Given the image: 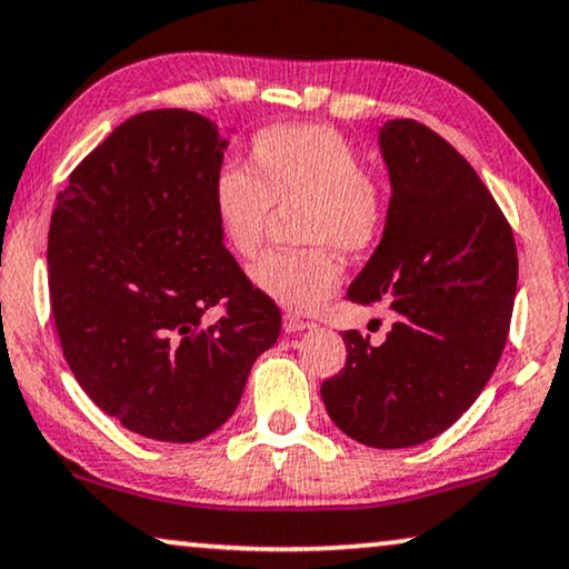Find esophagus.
<instances>
[{"label": "esophagus", "mask_w": 569, "mask_h": 569, "mask_svg": "<svg viewBox=\"0 0 569 569\" xmlns=\"http://www.w3.org/2000/svg\"><path fill=\"white\" fill-rule=\"evenodd\" d=\"M305 328H310V322L297 318V315H284V333H302Z\"/></svg>", "instance_id": "1"}]
</instances>
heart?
<instances>
[{
    "instance_id": "obj_1",
    "label": "heart",
    "mask_w": 569,
    "mask_h": 569,
    "mask_svg": "<svg viewBox=\"0 0 569 569\" xmlns=\"http://www.w3.org/2000/svg\"><path fill=\"white\" fill-rule=\"evenodd\" d=\"M249 168L223 162L211 180L218 233L236 257H254L272 208L290 213L302 251H274L249 269L251 284L292 312H315L338 290L343 257H363L387 226V198L356 147L326 124L272 127L251 139Z\"/></svg>"
}]
</instances>
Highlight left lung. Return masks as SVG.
Masks as SVG:
<instances>
[{"instance_id": "8db88e82", "label": "left lung", "mask_w": 569, "mask_h": 569, "mask_svg": "<svg viewBox=\"0 0 569 569\" xmlns=\"http://www.w3.org/2000/svg\"><path fill=\"white\" fill-rule=\"evenodd\" d=\"M391 200L381 241L348 300L387 305L381 346L346 330V366L322 381L333 422L379 450L458 422L496 371L517 297L511 226L456 147L415 119L379 127Z\"/></svg>"}]
</instances>
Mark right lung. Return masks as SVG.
Masks as SVG:
<instances>
[{
    "instance_id": "1",
    "label": "right lung",
    "mask_w": 569,
    "mask_h": 569,
    "mask_svg": "<svg viewBox=\"0 0 569 569\" xmlns=\"http://www.w3.org/2000/svg\"><path fill=\"white\" fill-rule=\"evenodd\" d=\"M226 147L203 113H137L78 164L52 211L48 284L66 361L96 407L150 440L218 430L282 330L218 233L211 180ZM218 301L224 318L206 327Z\"/></svg>"
}]
</instances>
